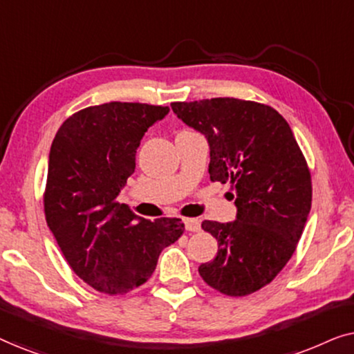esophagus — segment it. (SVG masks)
<instances>
[{
	"instance_id": "34e87169",
	"label": "esophagus",
	"mask_w": 354,
	"mask_h": 354,
	"mask_svg": "<svg viewBox=\"0 0 354 354\" xmlns=\"http://www.w3.org/2000/svg\"><path fill=\"white\" fill-rule=\"evenodd\" d=\"M183 222H185V229L188 232H200V229H201V224H200V221H198V219H192V217H187V219H183Z\"/></svg>"
}]
</instances>
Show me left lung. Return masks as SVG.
Here are the masks:
<instances>
[{"label": "left lung", "mask_w": 354, "mask_h": 354, "mask_svg": "<svg viewBox=\"0 0 354 354\" xmlns=\"http://www.w3.org/2000/svg\"><path fill=\"white\" fill-rule=\"evenodd\" d=\"M171 108L209 143V177L232 183L236 219L203 221L217 256L201 264L203 280L227 297H246L272 282L297 250L311 211L306 159L287 120L270 106L211 98Z\"/></svg>", "instance_id": "left-lung-1"}]
</instances>
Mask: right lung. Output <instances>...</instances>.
<instances>
[{
    "instance_id": "obj_1",
    "label": "right lung",
    "mask_w": 354,
    "mask_h": 354,
    "mask_svg": "<svg viewBox=\"0 0 354 354\" xmlns=\"http://www.w3.org/2000/svg\"><path fill=\"white\" fill-rule=\"evenodd\" d=\"M167 106L111 101L66 119L53 140L43 203L71 269L90 287L122 295L151 277L161 251L183 234L180 219L135 216L118 196L135 171L147 130Z\"/></svg>"
}]
</instances>
